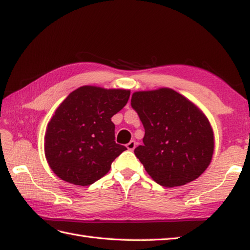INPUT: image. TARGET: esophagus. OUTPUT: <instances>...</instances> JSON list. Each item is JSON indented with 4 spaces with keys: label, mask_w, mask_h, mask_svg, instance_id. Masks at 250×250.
Segmentation results:
<instances>
[{
    "label": "esophagus",
    "mask_w": 250,
    "mask_h": 250,
    "mask_svg": "<svg viewBox=\"0 0 250 250\" xmlns=\"http://www.w3.org/2000/svg\"><path fill=\"white\" fill-rule=\"evenodd\" d=\"M136 146H137V143H136L135 140H130L129 143L126 145V147L128 150H134L136 148Z\"/></svg>",
    "instance_id": "34e87169"
}]
</instances>
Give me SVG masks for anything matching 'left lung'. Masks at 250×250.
Returning a JSON list of instances; mask_svg holds the SVG:
<instances>
[{"label":"left lung","mask_w":250,"mask_h":250,"mask_svg":"<svg viewBox=\"0 0 250 250\" xmlns=\"http://www.w3.org/2000/svg\"><path fill=\"white\" fill-rule=\"evenodd\" d=\"M131 106L145 127L144 146L135 149L145 169L164 187L185 185L209 167L214 135L195 103L169 88L136 91Z\"/></svg>","instance_id":"8db88e82"}]
</instances>
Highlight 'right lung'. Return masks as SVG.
<instances>
[{
  "mask_svg": "<svg viewBox=\"0 0 250 250\" xmlns=\"http://www.w3.org/2000/svg\"><path fill=\"white\" fill-rule=\"evenodd\" d=\"M130 90L83 86L56 109L44 135V153L61 180L88 186L110 171L126 147L115 143L111 117L126 105Z\"/></svg>",
  "mask_w": 250,
  "mask_h": 250,
  "instance_id": "right-lung-1",
  "label": "right lung"
}]
</instances>
